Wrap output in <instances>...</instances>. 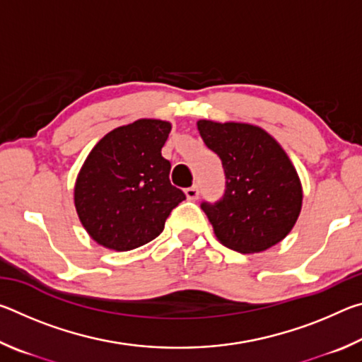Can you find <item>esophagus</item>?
Segmentation results:
<instances>
[{
    "label": "esophagus",
    "instance_id": "esophagus-1",
    "mask_svg": "<svg viewBox=\"0 0 362 362\" xmlns=\"http://www.w3.org/2000/svg\"><path fill=\"white\" fill-rule=\"evenodd\" d=\"M185 194H187V198L189 201H196V199H198V196H199V188L196 185L188 187V188H185Z\"/></svg>",
    "mask_w": 362,
    "mask_h": 362
}]
</instances>
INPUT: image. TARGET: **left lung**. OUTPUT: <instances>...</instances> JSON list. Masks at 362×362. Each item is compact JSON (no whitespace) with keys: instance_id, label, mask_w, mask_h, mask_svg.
<instances>
[{"instance_id":"left-lung-1","label":"left lung","mask_w":362,"mask_h":362,"mask_svg":"<svg viewBox=\"0 0 362 362\" xmlns=\"http://www.w3.org/2000/svg\"><path fill=\"white\" fill-rule=\"evenodd\" d=\"M198 129L225 173L222 198L201 203L217 240L241 254L278 244L302 209V187L284 150L257 126L201 119Z\"/></svg>"}]
</instances>
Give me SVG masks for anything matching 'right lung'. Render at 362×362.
<instances>
[{
  "instance_id": "right-lung-1",
  "label": "right lung",
  "mask_w": 362,
  "mask_h": 362,
  "mask_svg": "<svg viewBox=\"0 0 362 362\" xmlns=\"http://www.w3.org/2000/svg\"><path fill=\"white\" fill-rule=\"evenodd\" d=\"M169 132L166 121L139 119L108 132L84 161L75 206L103 247L131 250L153 241L187 198L170 183V163L161 155Z\"/></svg>"
}]
</instances>
